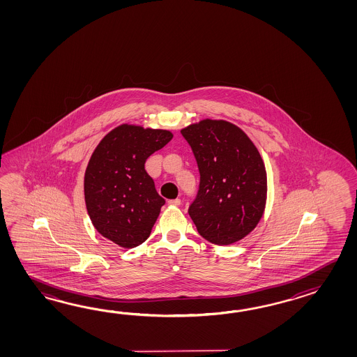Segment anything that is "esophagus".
Listing matches in <instances>:
<instances>
[{
	"label": "esophagus",
	"mask_w": 357,
	"mask_h": 357,
	"mask_svg": "<svg viewBox=\"0 0 357 357\" xmlns=\"http://www.w3.org/2000/svg\"><path fill=\"white\" fill-rule=\"evenodd\" d=\"M168 204L181 205V199H172V200H168Z\"/></svg>",
	"instance_id": "esophagus-1"
}]
</instances>
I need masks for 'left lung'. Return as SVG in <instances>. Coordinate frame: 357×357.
<instances>
[{"mask_svg":"<svg viewBox=\"0 0 357 357\" xmlns=\"http://www.w3.org/2000/svg\"><path fill=\"white\" fill-rule=\"evenodd\" d=\"M197 160L200 182L189 214L197 232L215 245L249 235L261 218L266 172L257 146L223 120H203L181 130Z\"/></svg>","mask_w":357,"mask_h":357,"instance_id":"1","label":"left lung"}]
</instances>
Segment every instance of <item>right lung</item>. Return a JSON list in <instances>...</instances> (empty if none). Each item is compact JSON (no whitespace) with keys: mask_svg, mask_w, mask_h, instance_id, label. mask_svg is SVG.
Returning <instances> with one entry per match:
<instances>
[{"mask_svg":"<svg viewBox=\"0 0 357 357\" xmlns=\"http://www.w3.org/2000/svg\"><path fill=\"white\" fill-rule=\"evenodd\" d=\"M172 137L167 130L123 123L91 154L84 177L86 211L99 234L121 248L144 243L166 203L144 166Z\"/></svg>","mask_w":357,"mask_h":357,"instance_id":"obj_1","label":"right lung"}]
</instances>
